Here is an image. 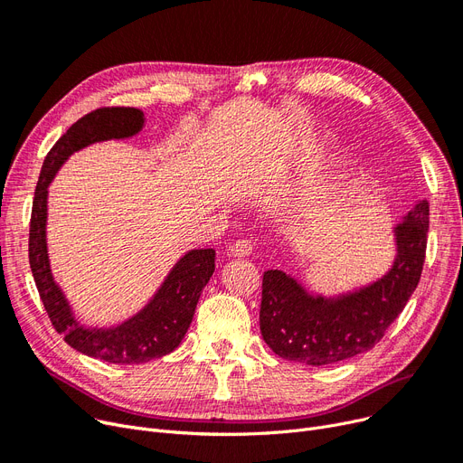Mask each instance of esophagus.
Wrapping results in <instances>:
<instances>
[{
  "label": "esophagus",
  "mask_w": 463,
  "mask_h": 463,
  "mask_svg": "<svg viewBox=\"0 0 463 463\" xmlns=\"http://www.w3.org/2000/svg\"><path fill=\"white\" fill-rule=\"evenodd\" d=\"M252 243L249 239H241V241H235V243L228 249L230 250V256L233 258H247L252 254Z\"/></svg>",
  "instance_id": "34e87169"
}]
</instances>
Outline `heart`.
<instances>
[{"label":"heart","instance_id":"obj_1","mask_svg":"<svg viewBox=\"0 0 463 463\" xmlns=\"http://www.w3.org/2000/svg\"><path fill=\"white\" fill-rule=\"evenodd\" d=\"M305 218H307V214H303V213H301V214H298V218H296V220H298L299 224H303V222H305Z\"/></svg>","mask_w":463,"mask_h":463}]
</instances>
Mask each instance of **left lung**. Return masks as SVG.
<instances>
[{
  "mask_svg": "<svg viewBox=\"0 0 463 463\" xmlns=\"http://www.w3.org/2000/svg\"><path fill=\"white\" fill-rule=\"evenodd\" d=\"M430 205L418 200L392 228L393 261L360 288L326 296L309 292L292 275L263 273L260 332L277 356L307 365H329L375 346L398 318L420 280Z\"/></svg>",
  "mask_w": 463,
  "mask_h": 463,
  "instance_id": "1",
  "label": "left lung"
}]
</instances>
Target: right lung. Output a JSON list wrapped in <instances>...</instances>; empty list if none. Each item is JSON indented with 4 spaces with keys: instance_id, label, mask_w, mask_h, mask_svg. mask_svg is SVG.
<instances>
[{
    "instance_id": "right-lung-1",
    "label": "right lung",
    "mask_w": 463,
    "mask_h": 463,
    "mask_svg": "<svg viewBox=\"0 0 463 463\" xmlns=\"http://www.w3.org/2000/svg\"><path fill=\"white\" fill-rule=\"evenodd\" d=\"M145 113L136 107L98 109L77 120L47 154L35 188L30 222V268L56 332L80 354L109 364H145L177 348L192 324L202 290L214 273V250L194 249L171 268L141 311L111 327L80 324L54 280L47 245L49 186L71 154L111 139L136 137Z\"/></svg>"
}]
</instances>
